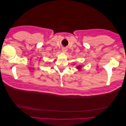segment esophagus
Masks as SVG:
<instances>
[{"label": "esophagus", "mask_w": 126, "mask_h": 126, "mask_svg": "<svg viewBox=\"0 0 126 126\" xmlns=\"http://www.w3.org/2000/svg\"><path fill=\"white\" fill-rule=\"evenodd\" d=\"M67 49L66 48H63L62 49V51H63V52H66L67 51Z\"/></svg>", "instance_id": "1"}]
</instances>
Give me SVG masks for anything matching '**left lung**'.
Masks as SVG:
<instances>
[{"label": "left lung", "instance_id": "obj_1", "mask_svg": "<svg viewBox=\"0 0 126 126\" xmlns=\"http://www.w3.org/2000/svg\"><path fill=\"white\" fill-rule=\"evenodd\" d=\"M81 68V66H77V69H80Z\"/></svg>", "mask_w": 126, "mask_h": 126}]
</instances>
